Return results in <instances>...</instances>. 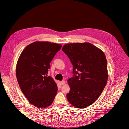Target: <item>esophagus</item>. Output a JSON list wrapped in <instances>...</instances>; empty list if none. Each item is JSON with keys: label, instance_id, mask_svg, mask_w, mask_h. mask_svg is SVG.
<instances>
[{"label": "esophagus", "instance_id": "esophagus-1", "mask_svg": "<svg viewBox=\"0 0 129 129\" xmlns=\"http://www.w3.org/2000/svg\"><path fill=\"white\" fill-rule=\"evenodd\" d=\"M59 83L61 85H63L66 84V82L64 81H59Z\"/></svg>", "mask_w": 129, "mask_h": 129}]
</instances>
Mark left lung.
<instances>
[{
    "label": "left lung",
    "mask_w": 129,
    "mask_h": 129,
    "mask_svg": "<svg viewBox=\"0 0 129 129\" xmlns=\"http://www.w3.org/2000/svg\"><path fill=\"white\" fill-rule=\"evenodd\" d=\"M62 50L74 67V77L68 80L70 87L68 100L76 108H86L98 98L107 84L106 56L90 43L67 44Z\"/></svg>",
    "instance_id": "1"
}]
</instances>
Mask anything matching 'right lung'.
<instances>
[{
  "instance_id": "add662e5",
  "label": "right lung",
  "mask_w": 129,
  "mask_h": 129,
  "mask_svg": "<svg viewBox=\"0 0 129 129\" xmlns=\"http://www.w3.org/2000/svg\"><path fill=\"white\" fill-rule=\"evenodd\" d=\"M62 45L49 42L37 41L22 52L16 68L21 91L32 105L39 108L50 106L57 93L56 83L48 76L50 62Z\"/></svg>"
}]
</instances>
